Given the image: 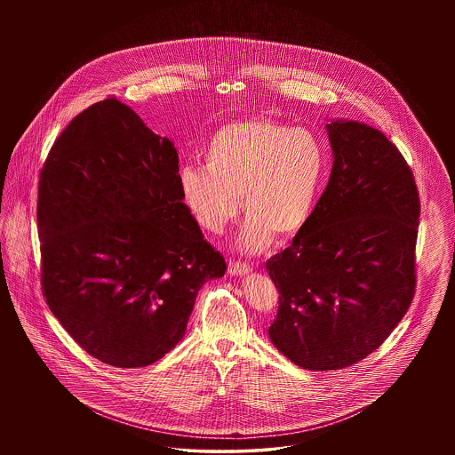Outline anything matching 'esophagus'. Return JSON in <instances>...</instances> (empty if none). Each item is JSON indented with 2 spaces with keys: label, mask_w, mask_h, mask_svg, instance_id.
<instances>
[{
  "label": "esophagus",
  "mask_w": 455,
  "mask_h": 455,
  "mask_svg": "<svg viewBox=\"0 0 455 455\" xmlns=\"http://www.w3.org/2000/svg\"><path fill=\"white\" fill-rule=\"evenodd\" d=\"M251 266L247 262H240V260H230L228 262V273L230 276H242V275H247L251 273Z\"/></svg>",
  "instance_id": "34e87169"
}]
</instances>
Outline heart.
I'll list each match as a JSON object with an SVG mask.
<instances>
[{
  "label": "heart",
  "instance_id": "b5f03b06",
  "mask_svg": "<svg viewBox=\"0 0 455 455\" xmlns=\"http://www.w3.org/2000/svg\"><path fill=\"white\" fill-rule=\"evenodd\" d=\"M325 150L312 131L271 119H247L215 131L204 167L179 173L180 191L197 223L221 234L242 210L249 217L240 245L256 252L299 237L315 212Z\"/></svg>",
  "mask_w": 455,
  "mask_h": 455
}]
</instances>
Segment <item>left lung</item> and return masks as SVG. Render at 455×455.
Masks as SVG:
<instances>
[{"instance_id":"left-lung-1","label":"left lung","mask_w":455,"mask_h":455,"mask_svg":"<svg viewBox=\"0 0 455 455\" xmlns=\"http://www.w3.org/2000/svg\"><path fill=\"white\" fill-rule=\"evenodd\" d=\"M332 172L293 243L266 262L280 291L275 347L307 370H341L389 338L416 288L419 195L394 143L367 124H327Z\"/></svg>"}]
</instances>
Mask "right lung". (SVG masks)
<instances>
[{
  "instance_id": "add662e5",
  "label": "right lung",
  "mask_w": 455,
  "mask_h": 455,
  "mask_svg": "<svg viewBox=\"0 0 455 455\" xmlns=\"http://www.w3.org/2000/svg\"><path fill=\"white\" fill-rule=\"evenodd\" d=\"M179 155L108 97L56 138L39 175L45 302L76 345L152 365L184 336L199 288L227 264L182 203Z\"/></svg>"
}]
</instances>
